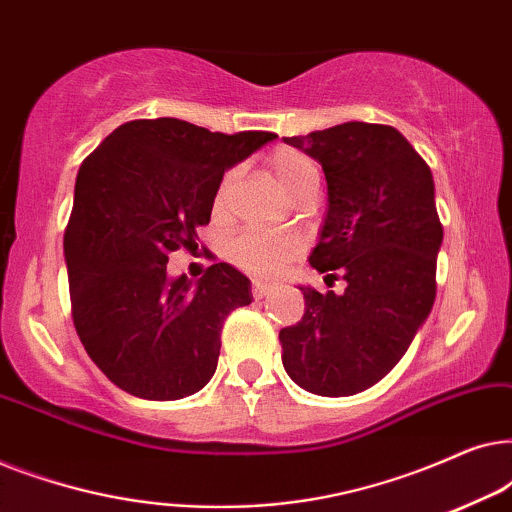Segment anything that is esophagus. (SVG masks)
<instances>
[{
  "mask_svg": "<svg viewBox=\"0 0 512 512\" xmlns=\"http://www.w3.org/2000/svg\"><path fill=\"white\" fill-rule=\"evenodd\" d=\"M272 291H275V284L270 282H261V279H256V282L251 284V293H254V298H268Z\"/></svg>",
  "mask_w": 512,
  "mask_h": 512,
  "instance_id": "esophagus-1",
  "label": "esophagus"
}]
</instances>
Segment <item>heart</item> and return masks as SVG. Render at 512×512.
I'll return each instance as SVG.
<instances>
[{
  "mask_svg": "<svg viewBox=\"0 0 512 512\" xmlns=\"http://www.w3.org/2000/svg\"><path fill=\"white\" fill-rule=\"evenodd\" d=\"M270 170L279 188H282L289 198H296V195L305 191H317L319 186L317 163L296 149H279L272 153ZM230 181H233V174H228V177L221 181L214 202L216 212L223 209ZM298 249L300 242L291 235L244 233L228 244L226 254L230 263L251 272V275H275V272L282 270L284 265L298 254Z\"/></svg>",
  "mask_w": 512,
  "mask_h": 512,
  "instance_id": "obj_1",
  "label": "heart"
}]
</instances>
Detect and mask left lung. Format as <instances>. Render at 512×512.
I'll return each instance as SVG.
<instances>
[{
  "mask_svg": "<svg viewBox=\"0 0 512 512\" xmlns=\"http://www.w3.org/2000/svg\"><path fill=\"white\" fill-rule=\"evenodd\" d=\"M284 142L324 170L328 205L310 265L340 270L347 289L298 286L305 314L279 331L282 363L310 394L354 396L403 359L431 314L443 244L436 186L391 125L349 121Z\"/></svg>",
  "mask_w": 512,
  "mask_h": 512,
  "instance_id": "obj_1",
  "label": "left lung"
}]
</instances>
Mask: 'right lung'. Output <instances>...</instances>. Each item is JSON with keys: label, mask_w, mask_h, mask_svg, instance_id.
<instances>
[{"label": "right lung", "mask_w": 512, "mask_h": 512, "mask_svg": "<svg viewBox=\"0 0 512 512\" xmlns=\"http://www.w3.org/2000/svg\"><path fill=\"white\" fill-rule=\"evenodd\" d=\"M275 137L153 118L123 123L83 160L65 230L72 317L118 389L177 401L212 380L221 326L254 300L251 282L230 263L198 282L170 277L167 256L198 249L223 172Z\"/></svg>", "instance_id": "obj_1"}]
</instances>
